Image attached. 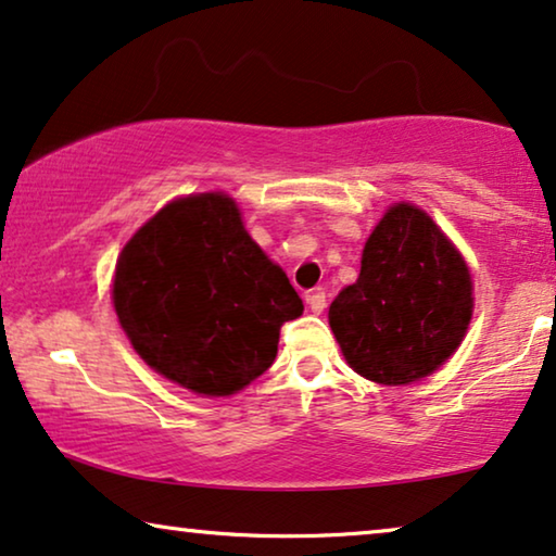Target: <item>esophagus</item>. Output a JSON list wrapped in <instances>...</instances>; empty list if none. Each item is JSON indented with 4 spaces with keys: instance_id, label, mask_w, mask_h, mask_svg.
<instances>
[{
    "instance_id": "1",
    "label": "esophagus",
    "mask_w": 556,
    "mask_h": 556,
    "mask_svg": "<svg viewBox=\"0 0 556 556\" xmlns=\"http://www.w3.org/2000/svg\"><path fill=\"white\" fill-rule=\"evenodd\" d=\"M307 304H309V309L315 312V315H323L325 307H327V296H325L323 289H317V292L307 294Z\"/></svg>"
}]
</instances>
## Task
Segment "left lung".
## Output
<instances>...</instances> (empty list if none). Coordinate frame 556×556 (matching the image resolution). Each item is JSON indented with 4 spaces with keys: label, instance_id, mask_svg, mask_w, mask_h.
Masks as SVG:
<instances>
[{
    "label": "left lung",
    "instance_id": "left-lung-1",
    "mask_svg": "<svg viewBox=\"0 0 556 556\" xmlns=\"http://www.w3.org/2000/svg\"><path fill=\"white\" fill-rule=\"evenodd\" d=\"M471 315L464 256L424 208L403 201L367 237L357 281L330 304V327L357 375L408 386L456 353Z\"/></svg>",
    "mask_w": 556,
    "mask_h": 556
}]
</instances>
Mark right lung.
Listing matches in <instances>:
<instances>
[{
  "instance_id": "add662e5",
  "label": "right lung",
  "mask_w": 556,
  "mask_h": 556,
  "mask_svg": "<svg viewBox=\"0 0 556 556\" xmlns=\"http://www.w3.org/2000/svg\"><path fill=\"white\" fill-rule=\"evenodd\" d=\"M113 304L155 372L208 397L260 378L281 325L304 309L222 191L170 201L132 233L115 264Z\"/></svg>"
}]
</instances>
